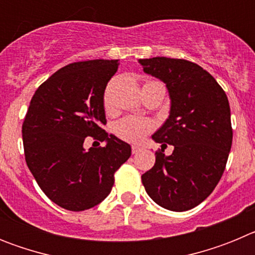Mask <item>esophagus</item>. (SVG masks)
Here are the masks:
<instances>
[{
  "label": "esophagus",
  "mask_w": 255,
  "mask_h": 255,
  "mask_svg": "<svg viewBox=\"0 0 255 255\" xmlns=\"http://www.w3.org/2000/svg\"><path fill=\"white\" fill-rule=\"evenodd\" d=\"M140 149H141V148L138 147V145H132V147H131L132 154H136V153H139V152H140Z\"/></svg>",
  "instance_id": "obj_1"
}]
</instances>
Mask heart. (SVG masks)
Here are the masks:
<instances>
[{
	"instance_id": "heart-1",
	"label": "heart",
	"mask_w": 255,
	"mask_h": 255,
	"mask_svg": "<svg viewBox=\"0 0 255 255\" xmlns=\"http://www.w3.org/2000/svg\"><path fill=\"white\" fill-rule=\"evenodd\" d=\"M152 130V123L136 116L124 117L116 123L114 128L115 134L120 139L129 143H139Z\"/></svg>"
}]
</instances>
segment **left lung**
Returning a JSON list of instances; mask_svg holds the SVG:
<instances>
[{
  "label": "left lung",
  "instance_id": "obj_1",
  "mask_svg": "<svg viewBox=\"0 0 255 255\" xmlns=\"http://www.w3.org/2000/svg\"><path fill=\"white\" fill-rule=\"evenodd\" d=\"M147 74L161 79L171 98L167 121L152 138L171 155L155 152V163L141 175L145 191L158 206L184 212L215 190L233 144L230 105L216 79L199 65L181 58L139 60Z\"/></svg>",
  "mask_w": 255,
  "mask_h": 255
}]
</instances>
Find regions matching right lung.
<instances>
[{
  "label": "right lung",
  "mask_w": 255,
  "mask_h": 255,
  "mask_svg": "<svg viewBox=\"0 0 255 255\" xmlns=\"http://www.w3.org/2000/svg\"><path fill=\"white\" fill-rule=\"evenodd\" d=\"M117 67V60L66 65L39 85L22 123L29 170L44 194L67 211L101 203L131 154L129 144L102 129L107 123L103 94ZM87 136L108 145L85 151Z\"/></svg>",
  "instance_id": "1"
}]
</instances>
